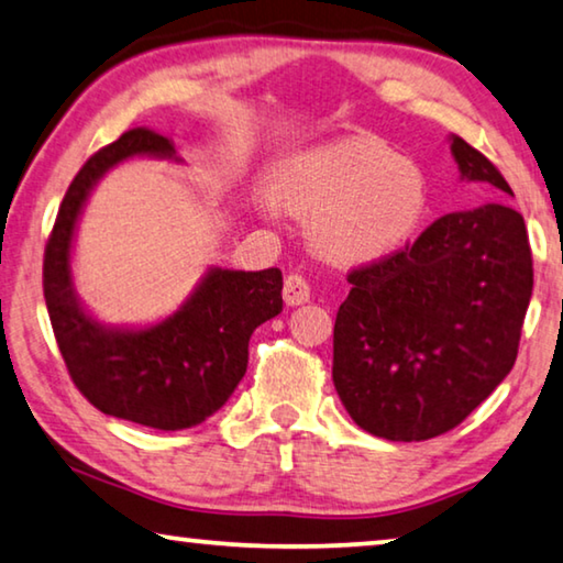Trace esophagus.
Here are the masks:
<instances>
[{"label": "esophagus", "mask_w": 563, "mask_h": 563, "mask_svg": "<svg viewBox=\"0 0 563 563\" xmlns=\"http://www.w3.org/2000/svg\"><path fill=\"white\" fill-rule=\"evenodd\" d=\"M283 298L288 306H303L310 300V285L303 275L290 273L283 283Z\"/></svg>", "instance_id": "1"}]
</instances>
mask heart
<instances>
[{
    "label": "heart",
    "instance_id": "heart-1",
    "mask_svg": "<svg viewBox=\"0 0 563 563\" xmlns=\"http://www.w3.org/2000/svg\"><path fill=\"white\" fill-rule=\"evenodd\" d=\"M275 191L310 217L316 247L335 260H376L415 238L430 205L422 166L376 139L308 151L280 169Z\"/></svg>",
    "mask_w": 563,
    "mask_h": 563
}]
</instances>
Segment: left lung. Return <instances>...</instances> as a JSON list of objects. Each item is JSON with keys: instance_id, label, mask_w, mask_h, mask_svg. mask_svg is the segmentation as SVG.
I'll return each instance as SVG.
<instances>
[{"instance_id": "obj_1", "label": "left lung", "mask_w": 563, "mask_h": 563, "mask_svg": "<svg viewBox=\"0 0 563 563\" xmlns=\"http://www.w3.org/2000/svg\"><path fill=\"white\" fill-rule=\"evenodd\" d=\"M460 174L514 195L496 164L452 139ZM333 325V384L376 438L455 430L514 368L533 290L523 217L485 205L434 220L415 242L351 267Z\"/></svg>"}]
</instances>
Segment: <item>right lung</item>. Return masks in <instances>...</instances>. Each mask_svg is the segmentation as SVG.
I'll return each instance as SVG.
<instances>
[{
    "label": "right lung",
    "instance_id": "obj_1",
    "mask_svg": "<svg viewBox=\"0 0 563 563\" xmlns=\"http://www.w3.org/2000/svg\"><path fill=\"white\" fill-rule=\"evenodd\" d=\"M136 154L176 151L164 133L136 125L82 164L47 238L42 290L67 374L90 405L154 430H187L214 415L245 376L250 335L283 310V273L214 267L181 310L144 331L103 329L82 313L70 283L75 220L100 176Z\"/></svg>",
    "mask_w": 563,
    "mask_h": 563
}]
</instances>
